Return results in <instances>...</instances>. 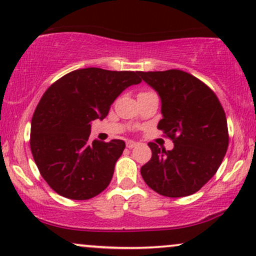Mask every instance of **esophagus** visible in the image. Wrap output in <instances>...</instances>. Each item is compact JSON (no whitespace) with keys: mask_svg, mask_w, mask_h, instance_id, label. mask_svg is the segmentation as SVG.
<instances>
[{"mask_svg":"<svg viewBox=\"0 0 256 256\" xmlns=\"http://www.w3.org/2000/svg\"><path fill=\"white\" fill-rule=\"evenodd\" d=\"M135 146H138V144L134 142V141H128V142H127V147L130 148V150H132V148H134Z\"/></svg>","mask_w":256,"mask_h":256,"instance_id":"esophagus-1","label":"esophagus"}]
</instances>
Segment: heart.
<instances>
[{
	"mask_svg": "<svg viewBox=\"0 0 256 256\" xmlns=\"http://www.w3.org/2000/svg\"><path fill=\"white\" fill-rule=\"evenodd\" d=\"M142 94H144V92H142Z\"/></svg>",
	"mask_w": 256,
	"mask_h": 256,
	"instance_id": "b5f03b06",
	"label": "heart"
}]
</instances>
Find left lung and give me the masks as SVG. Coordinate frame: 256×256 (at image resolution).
Instances as JSON below:
<instances>
[{
  "instance_id": "1",
  "label": "left lung",
  "mask_w": 256,
  "mask_h": 256,
  "mask_svg": "<svg viewBox=\"0 0 256 256\" xmlns=\"http://www.w3.org/2000/svg\"><path fill=\"white\" fill-rule=\"evenodd\" d=\"M162 100L158 129L173 141V150L148 146L152 158L141 176L152 190L165 197H186L215 176L228 148L226 112L212 90L180 70L140 72Z\"/></svg>"
}]
</instances>
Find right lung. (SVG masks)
Returning <instances> with one entry per match:
<instances>
[{"mask_svg":"<svg viewBox=\"0 0 256 256\" xmlns=\"http://www.w3.org/2000/svg\"><path fill=\"white\" fill-rule=\"evenodd\" d=\"M140 72L88 68L53 83L38 104L30 124V150L47 184L62 197L90 200L110 184L124 150L122 140L89 141L91 122L103 120Z\"/></svg>","mask_w":256,"mask_h":256,"instance_id":"add662e5","label":"right lung"}]
</instances>
